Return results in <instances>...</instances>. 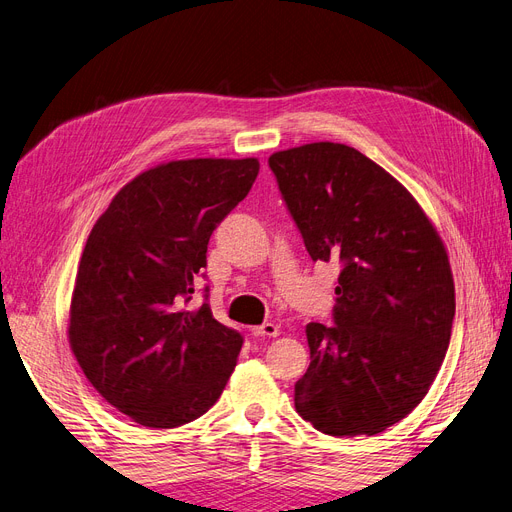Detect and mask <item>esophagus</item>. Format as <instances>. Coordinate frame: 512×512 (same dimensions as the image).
<instances>
[{"label":"esophagus","instance_id":"34e87169","mask_svg":"<svg viewBox=\"0 0 512 512\" xmlns=\"http://www.w3.org/2000/svg\"><path fill=\"white\" fill-rule=\"evenodd\" d=\"M251 333H253L255 337H276V335H278V327H276L274 323H263V325H259V327H253Z\"/></svg>","mask_w":512,"mask_h":512}]
</instances>
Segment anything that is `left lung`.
Listing matches in <instances>:
<instances>
[{
	"label": "left lung",
	"instance_id": "obj_1",
	"mask_svg": "<svg viewBox=\"0 0 512 512\" xmlns=\"http://www.w3.org/2000/svg\"><path fill=\"white\" fill-rule=\"evenodd\" d=\"M312 261H337L333 325L306 327L295 409L331 437L377 434L430 390L451 339L445 246L407 189L361 151L308 143L268 160Z\"/></svg>",
	"mask_w": 512,
	"mask_h": 512
}]
</instances>
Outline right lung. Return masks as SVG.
<instances>
[{
  "mask_svg": "<svg viewBox=\"0 0 512 512\" xmlns=\"http://www.w3.org/2000/svg\"><path fill=\"white\" fill-rule=\"evenodd\" d=\"M255 158L177 160L126 183L94 223L69 312V344L103 399L141 426L194 422L221 396L242 335L187 308L215 227L246 198ZM204 276V274H202Z\"/></svg>",
  "mask_w": 512,
  "mask_h": 512,
  "instance_id": "1",
  "label": "right lung"
}]
</instances>
